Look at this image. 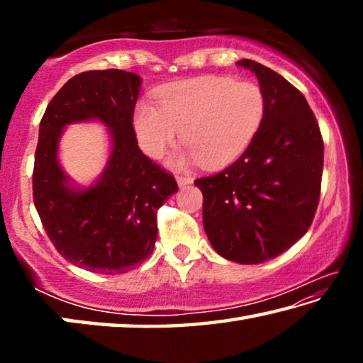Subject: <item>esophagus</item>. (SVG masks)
Returning a JSON list of instances; mask_svg holds the SVG:
<instances>
[{
	"label": "esophagus",
	"instance_id": "1",
	"mask_svg": "<svg viewBox=\"0 0 363 363\" xmlns=\"http://www.w3.org/2000/svg\"><path fill=\"white\" fill-rule=\"evenodd\" d=\"M176 181H177V184H179V187H184V186H189V184H192L194 177L181 174V176H176Z\"/></svg>",
	"mask_w": 363,
	"mask_h": 363
}]
</instances>
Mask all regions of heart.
<instances>
[{
    "instance_id": "heart-1",
    "label": "heart",
    "mask_w": 363,
    "mask_h": 363,
    "mask_svg": "<svg viewBox=\"0 0 363 363\" xmlns=\"http://www.w3.org/2000/svg\"><path fill=\"white\" fill-rule=\"evenodd\" d=\"M266 94L250 79L199 77L171 84L160 96V108L138 102L133 115L144 153L158 158L181 131L189 157L206 168H223L240 158L259 133Z\"/></svg>"
}]
</instances>
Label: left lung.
<instances>
[{
	"label": "left lung",
	"instance_id": "1",
	"mask_svg": "<svg viewBox=\"0 0 363 363\" xmlns=\"http://www.w3.org/2000/svg\"><path fill=\"white\" fill-rule=\"evenodd\" d=\"M266 116L247 152L218 174L200 177L203 227L225 259L259 264L284 253L309 230L320 199L323 139L301 91L255 60Z\"/></svg>",
	"mask_w": 363,
	"mask_h": 363
}]
</instances>
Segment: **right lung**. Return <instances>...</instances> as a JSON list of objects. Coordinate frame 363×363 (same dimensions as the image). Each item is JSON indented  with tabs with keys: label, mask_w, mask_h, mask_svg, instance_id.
<instances>
[{
	"label": "right lung",
	"mask_w": 363,
	"mask_h": 363,
	"mask_svg": "<svg viewBox=\"0 0 363 363\" xmlns=\"http://www.w3.org/2000/svg\"><path fill=\"white\" fill-rule=\"evenodd\" d=\"M139 75L91 70L70 78L46 107L35 152L33 201L49 240L67 261L96 274H125L152 255L157 211L177 192L173 174L144 155L133 126ZM101 119L113 139L93 186L75 188L60 168L58 139L72 122Z\"/></svg>",
	"instance_id": "1"
}]
</instances>
